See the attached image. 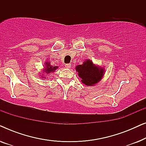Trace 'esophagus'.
Masks as SVG:
<instances>
[{"label":"esophagus","instance_id":"34e87169","mask_svg":"<svg viewBox=\"0 0 146 146\" xmlns=\"http://www.w3.org/2000/svg\"><path fill=\"white\" fill-rule=\"evenodd\" d=\"M65 67L66 68H70V67H71V64H65Z\"/></svg>","mask_w":146,"mask_h":146}]
</instances>
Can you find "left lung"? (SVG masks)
<instances>
[{
    "mask_svg": "<svg viewBox=\"0 0 146 146\" xmlns=\"http://www.w3.org/2000/svg\"><path fill=\"white\" fill-rule=\"evenodd\" d=\"M82 82L86 86H92L100 80L104 76V70L102 68L94 65L90 60L84 62L83 64L76 67Z\"/></svg>",
    "mask_w": 146,
    "mask_h": 146,
    "instance_id": "left-lung-1",
    "label": "left lung"
}]
</instances>
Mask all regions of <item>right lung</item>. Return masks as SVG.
<instances>
[{"instance_id":"obj_1","label":"right lung","mask_w":146,"mask_h":146,"mask_svg":"<svg viewBox=\"0 0 146 146\" xmlns=\"http://www.w3.org/2000/svg\"><path fill=\"white\" fill-rule=\"evenodd\" d=\"M45 64H46V67L44 68V70H45V72H46L48 74L53 72L56 69L58 68V67L56 66H52L50 64V63L48 62H46Z\"/></svg>"}]
</instances>
